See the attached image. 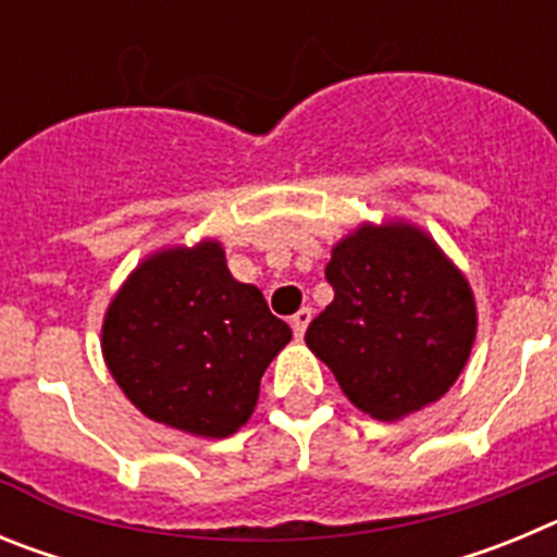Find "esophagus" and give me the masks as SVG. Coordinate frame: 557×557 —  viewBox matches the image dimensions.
<instances>
[{"instance_id":"1","label":"esophagus","mask_w":557,"mask_h":557,"mask_svg":"<svg viewBox=\"0 0 557 557\" xmlns=\"http://www.w3.org/2000/svg\"><path fill=\"white\" fill-rule=\"evenodd\" d=\"M309 321H312V309H309V307L298 309V312H295L293 318H289V323H293V332H295V337H304V332H307Z\"/></svg>"}]
</instances>
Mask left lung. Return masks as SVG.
I'll return each mask as SVG.
<instances>
[{"label":"left lung","mask_w":557,"mask_h":557,"mask_svg":"<svg viewBox=\"0 0 557 557\" xmlns=\"http://www.w3.org/2000/svg\"><path fill=\"white\" fill-rule=\"evenodd\" d=\"M326 278L334 301L307 346L357 410L398 421L455 385L476 337L474 295L426 231L362 223L332 248Z\"/></svg>","instance_id":"obj_1"}]
</instances>
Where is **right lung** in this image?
Masks as SVG:
<instances>
[{
    "mask_svg": "<svg viewBox=\"0 0 557 557\" xmlns=\"http://www.w3.org/2000/svg\"><path fill=\"white\" fill-rule=\"evenodd\" d=\"M293 332L253 284L236 282L218 239L161 248L127 275L102 321V357L147 418L228 437Z\"/></svg>",
    "mask_w": 557,
    "mask_h": 557,
    "instance_id": "1",
    "label": "right lung"
}]
</instances>
